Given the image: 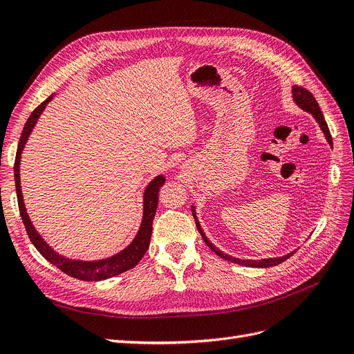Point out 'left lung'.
Listing matches in <instances>:
<instances>
[{
  "instance_id": "obj_1",
  "label": "left lung",
  "mask_w": 354,
  "mask_h": 354,
  "mask_svg": "<svg viewBox=\"0 0 354 354\" xmlns=\"http://www.w3.org/2000/svg\"><path fill=\"white\" fill-rule=\"evenodd\" d=\"M292 100L295 102V104L298 106V108H301L303 111H306V112L313 115L316 122H317L319 127H320V130L324 131L328 143L332 145V137H330V133H329L328 124H326V121H325L322 111H320V108H319V104H317L316 99L313 97V94L310 93L308 90L303 88V87H298V85H294V87H292ZM192 214H194L195 223H196V229L199 230L203 242H205V243L209 246V248H211L214 252H216L218 257H221V259L227 260V261L236 263V264H241V266H246V267H257V269H259V267H261V269H264V267H273V266H277V264L283 263L285 260H288L289 257L294 255V252H295V251H292V252H289V254L282 255V257H273V259H263V260H242V259H236V257H232V255H229V254H224L223 251L217 250L216 246H214V245L208 241V238L205 236V233H203V230H202V227H201V224H199V221H198L196 211H195V207H194V205H192Z\"/></svg>"
}]
</instances>
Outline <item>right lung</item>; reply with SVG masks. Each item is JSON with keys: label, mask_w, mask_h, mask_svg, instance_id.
<instances>
[{"label": "right lung", "mask_w": 354, "mask_h": 354, "mask_svg": "<svg viewBox=\"0 0 354 354\" xmlns=\"http://www.w3.org/2000/svg\"><path fill=\"white\" fill-rule=\"evenodd\" d=\"M53 95H50L47 100L42 102L38 108L30 113V116L28 118V121L24 127L20 140H19L16 160H15V181H16V194H17L20 217H22V220H24L25 229H26V233H28L30 242L34 243V246L39 251V254L44 257L47 261H50L53 266L59 267L62 272H65L66 274H69L72 277H77V279H80V281L93 282V281L109 279V277H112V276L121 274L127 270L133 269V267L138 261H140L143 259V255L146 254V251L149 248V243H151V236H152V223H153L156 207H158V192L165 183V177L164 176L155 177L145 189L143 218H142L140 229H138L133 242L128 245L127 248H124L121 252H118L112 257H108V259L93 260V261L73 260V259H68V257L60 255L59 252H56L44 239H42L41 234L34 227V224H32L28 212H26V208H25L22 186H20V158H22V152H24L25 145L28 142L32 130H34L35 124L38 122L41 113L44 112L46 106L53 100Z\"/></svg>", "instance_id": "1"}]
</instances>
